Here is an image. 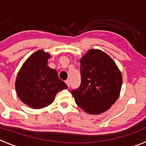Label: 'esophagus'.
Returning a JSON list of instances; mask_svg holds the SVG:
<instances>
[{
    "mask_svg": "<svg viewBox=\"0 0 146 146\" xmlns=\"http://www.w3.org/2000/svg\"><path fill=\"white\" fill-rule=\"evenodd\" d=\"M65 83H66V84L67 85V87H69V86H70V82H69V80H66V81H65Z\"/></svg>",
    "mask_w": 146,
    "mask_h": 146,
    "instance_id": "34e87169",
    "label": "esophagus"
}]
</instances>
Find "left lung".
Wrapping results in <instances>:
<instances>
[{
    "label": "left lung",
    "instance_id": "left-lung-1",
    "mask_svg": "<svg viewBox=\"0 0 146 146\" xmlns=\"http://www.w3.org/2000/svg\"><path fill=\"white\" fill-rule=\"evenodd\" d=\"M81 84L72 90L77 105L86 112L98 115L108 110L120 96L121 72L115 62L100 49H90L80 59Z\"/></svg>",
    "mask_w": 146,
    "mask_h": 146
}]
</instances>
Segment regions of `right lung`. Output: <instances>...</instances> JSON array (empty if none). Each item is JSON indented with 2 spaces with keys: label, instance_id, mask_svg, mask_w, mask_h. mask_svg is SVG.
Segmentation results:
<instances>
[{
  "label": "right lung",
  "instance_id": "1",
  "mask_svg": "<svg viewBox=\"0 0 146 146\" xmlns=\"http://www.w3.org/2000/svg\"><path fill=\"white\" fill-rule=\"evenodd\" d=\"M51 55L38 50L31 55L19 71L15 87L19 99L34 109H41L54 102L61 90L67 88L57 72L47 66Z\"/></svg>",
  "mask_w": 146,
  "mask_h": 146
}]
</instances>
